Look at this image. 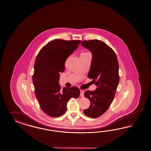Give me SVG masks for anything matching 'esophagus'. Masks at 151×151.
<instances>
[{
    "mask_svg": "<svg viewBox=\"0 0 151 151\" xmlns=\"http://www.w3.org/2000/svg\"><path fill=\"white\" fill-rule=\"evenodd\" d=\"M80 96L81 97H83L84 96V92L82 90L80 91Z\"/></svg>",
    "mask_w": 151,
    "mask_h": 151,
    "instance_id": "1",
    "label": "esophagus"
}]
</instances>
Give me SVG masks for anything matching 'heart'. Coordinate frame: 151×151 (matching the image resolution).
I'll return each mask as SVG.
<instances>
[{
	"instance_id": "heart-1",
	"label": "heart",
	"mask_w": 151,
	"mask_h": 151,
	"mask_svg": "<svg viewBox=\"0 0 151 151\" xmlns=\"http://www.w3.org/2000/svg\"><path fill=\"white\" fill-rule=\"evenodd\" d=\"M88 52H82L81 54H85V53H87Z\"/></svg>"
}]
</instances>
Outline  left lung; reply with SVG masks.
<instances>
[{"label":"left lung","instance_id":"left-lung-1","mask_svg":"<svg viewBox=\"0 0 151 151\" xmlns=\"http://www.w3.org/2000/svg\"><path fill=\"white\" fill-rule=\"evenodd\" d=\"M81 45L91 51L92 59L88 78L96 85L94 91L88 90L84 96L90 106L83 113L91 118L104 114L111 105L119 85V62L114 51L99 40L81 41Z\"/></svg>","mask_w":151,"mask_h":151}]
</instances>
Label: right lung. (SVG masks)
I'll return each instance as SVG.
<instances>
[{
	"mask_svg": "<svg viewBox=\"0 0 151 151\" xmlns=\"http://www.w3.org/2000/svg\"><path fill=\"white\" fill-rule=\"evenodd\" d=\"M80 42L55 39L44 46L37 55L32 76L35 93L42 110L50 117L64 114L69 100L80 96L78 87L62 88L59 81L66 60Z\"/></svg>",
	"mask_w": 151,
	"mask_h": 151,
	"instance_id": "right-lung-1",
	"label": "right lung"
}]
</instances>
